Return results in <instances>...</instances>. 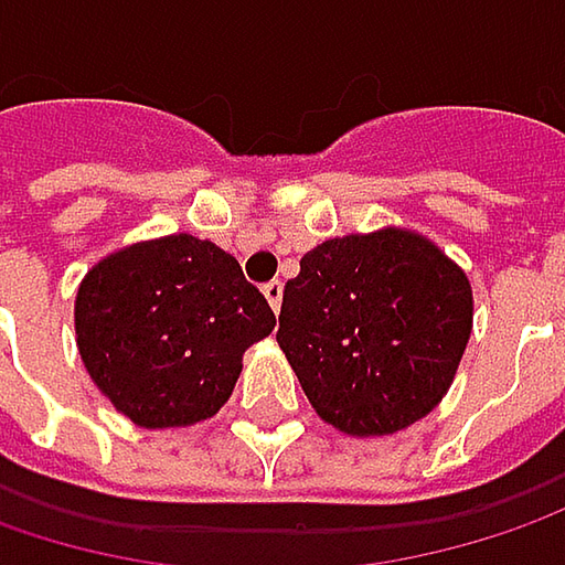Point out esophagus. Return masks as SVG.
<instances>
[{
	"label": "esophagus",
	"instance_id": "esophagus-1",
	"mask_svg": "<svg viewBox=\"0 0 565 565\" xmlns=\"http://www.w3.org/2000/svg\"><path fill=\"white\" fill-rule=\"evenodd\" d=\"M262 294H265V300L271 303V310L278 313L281 310V297H284V284L281 281H268L262 287Z\"/></svg>",
	"mask_w": 565,
	"mask_h": 565
}]
</instances>
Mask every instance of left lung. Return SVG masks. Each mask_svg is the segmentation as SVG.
<instances>
[{"label": "left lung", "mask_w": 565, "mask_h": 565, "mask_svg": "<svg viewBox=\"0 0 565 565\" xmlns=\"http://www.w3.org/2000/svg\"><path fill=\"white\" fill-rule=\"evenodd\" d=\"M278 319V345L316 413L349 435H393L448 393L473 290L415 233H354L300 258Z\"/></svg>", "instance_id": "8db88e82"}]
</instances>
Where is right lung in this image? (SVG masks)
I'll list each match as a JSON object with an SVG mask.
<instances>
[{"mask_svg":"<svg viewBox=\"0 0 565 565\" xmlns=\"http://www.w3.org/2000/svg\"><path fill=\"white\" fill-rule=\"evenodd\" d=\"M275 313L239 262L188 233L98 262L76 297L88 377L143 428L194 425L230 399Z\"/></svg>","mask_w":565,"mask_h":565,"instance_id":"obj_1","label":"right lung"}]
</instances>
